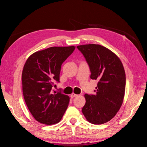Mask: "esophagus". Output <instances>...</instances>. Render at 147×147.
Masks as SVG:
<instances>
[{"mask_svg": "<svg viewBox=\"0 0 147 147\" xmlns=\"http://www.w3.org/2000/svg\"><path fill=\"white\" fill-rule=\"evenodd\" d=\"M76 96H78V95L76 94H74V93H72L71 95V97H72V98H73V97H76Z\"/></svg>", "mask_w": 147, "mask_h": 147, "instance_id": "esophagus-1", "label": "esophagus"}]
</instances>
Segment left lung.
Here are the masks:
<instances>
[{
  "label": "left lung",
  "mask_w": 147,
  "mask_h": 147,
  "mask_svg": "<svg viewBox=\"0 0 147 147\" xmlns=\"http://www.w3.org/2000/svg\"><path fill=\"white\" fill-rule=\"evenodd\" d=\"M89 65L92 80H97L95 95L85 94L82 109L88 122L103 124L115 117L123 103L125 73L120 58L109 49L99 44L77 46Z\"/></svg>",
  "instance_id": "obj_1"
}]
</instances>
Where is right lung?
I'll return each mask as SVG.
<instances>
[{"instance_id":"obj_1","label":"right lung","mask_w":147,"mask_h":147,"mask_svg":"<svg viewBox=\"0 0 147 147\" xmlns=\"http://www.w3.org/2000/svg\"><path fill=\"white\" fill-rule=\"evenodd\" d=\"M75 46H53L37 51L28 57L22 80L23 97L32 116L38 122L53 125L59 122L68 107V95L52 88L59 82L61 65Z\"/></svg>"}]
</instances>
